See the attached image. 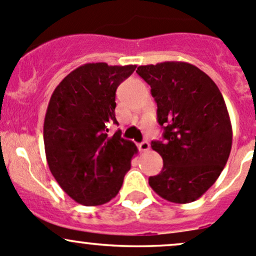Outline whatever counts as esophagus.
I'll return each instance as SVG.
<instances>
[{
  "mask_svg": "<svg viewBox=\"0 0 256 256\" xmlns=\"http://www.w3.org/2000/svg\"><path fill=\"white\" fill-rule=\"evenodd\" d=\"M138 148H139V150H140V152H148V150L150 149V146H149V143H148L146 140H144V142H142V143H139Z\"/></svg>",
  "mask_w": 256,
  "mask_h": 256,
  "instance_id": "esophagus-1",
  "label": "esophagus"
}]
</instances>
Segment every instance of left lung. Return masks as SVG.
<instances>
[{"instance_id": "8db88e82", "label": "left lung", "mask_w": 256, "mask_h": 256, "mask_svg": "<svg viewBox=\"0 0 256 256\" xmlns=\"http://www.w3.org/2000/svg\"><path fill=\"white\" fill-rule=\"evenodd\" d=\"M136 74L152 88L164 128V140L152 142L164 165L149 185L174 204L196 201L216 182L230 154L233 132L222 94L188 62L142 65Z\"/></svg>"}]
</instances>
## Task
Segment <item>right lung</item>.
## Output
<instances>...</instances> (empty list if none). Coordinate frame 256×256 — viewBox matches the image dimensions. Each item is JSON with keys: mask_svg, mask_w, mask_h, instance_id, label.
Listing matches in <instances>:
<instances>
[{"mask_svg": "<svg viewBox=\"0 0 256 256\" xmlns=\"http://www.w3.org/2000/svg\"><path fill=\"white\" fill-rule=\"evenodd\" d=\"M136 65L91 62L71 71L52 92L44 120V148L52 176L84 206H100L117 196L138 152L136 144L112 136L116 91Z\"/></svg>", "mask_w": 256, "mask_h": 256, "instance_id": "1", "label": "right lung"}]
</instances>
